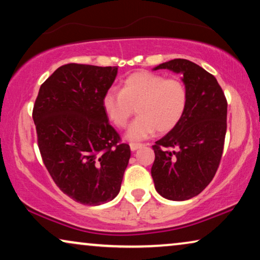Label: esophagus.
Wrapping results in <instances>:
<instances>
[{
  "label": "esophagus",
  "instance_id": "1",
  "mask_svg": "<svg viewBox=\"0 0 260 260\" xmlns=\"http://www.w3.org/2000/svg\"><path fill=\"white\" fill-rule=\"evenodd\" d=\"M143 146H144V144H140V143H131L129 144V147H131V150H132V151H137L138 148H140Z\"/></svg>",
  "mask_w": 260,
  "mask_h": 260
}]
</instances>
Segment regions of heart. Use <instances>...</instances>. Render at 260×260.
Instances as JSON below:
<instances>
[{"label": "heart", "instance_id": "b5f03b06", "mask_svg": "<svg viewBox=\"0 0 260 260\" xmlns=\"http://www.w3.org/2000/svg\"><path fill=\"white\" fill-rule=\"evenodd\" d=\"M188 90L178 78H165L151 71H138L124 79L120 92L108 90L102 106L107 117L117 128L126 127L134 114L139 116L127 131L131 140H141L157 129L166 133L174 129L184 115Z\"/></svg>", "mask_w": 260, "mask_h": 260}]
</instances>
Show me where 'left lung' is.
Returning <instances> with one entry per match:
<instances>
[{
  "label": "left lung",
  "mask_w": 260,
  "mask_h": 260,
  "mask_svg": "<svg viewBox=\"0 0 260 260\" xmlns=\"http://www.w3.org/2000/svg\"><path fill=\"white\" fill-rule=\"evenodd\" d=\"M183 75L188 105L174 129L155 141L151 175L155 190L172 201L199 195L212 182L222 157L227 100L216 78L200 65L174 59L158 65Z\"/></svg>",
  "instance_id": "left-lung-1"
}]
</instances>
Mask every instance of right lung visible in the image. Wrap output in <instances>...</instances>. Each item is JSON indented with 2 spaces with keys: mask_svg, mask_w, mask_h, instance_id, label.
I'll return each mask as SVG.
<instances>
[{
  "mask_svg": "<svg viewBox=\"0 0 260 260\" xmlns=\"http://www.w3.org/2000/svg\"><path fill=\"white\" fill-rule=\"evenodd\" d=\"M116 67L65 64L39 89L33 121L43 161L65 195L86 206L115 199L131 158L102 100Z\"/></svg>",
  "mask_w": 260,
  "mask_h": 260,
  "instance_id": "add662e5",
  "label": "right lung"
}]
</instances>
